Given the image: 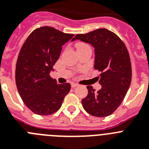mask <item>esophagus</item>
<instances>
[{
    "instance_id": "1",
    "label": "esophagus",
    "mask_w": 149,
    "mask_h": 149,
    "mask_svg": "<svg viewBox=\"0 0 149 149\" xmlns=\"http://www.w3.org/2000/svg\"><path fill=\"white\" fill-rule=\"evenodd\" d=\"M77 86H78V84H74V83L72 84V88H76V87H77Z\"/></svg>"
}]
</instances>
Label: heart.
<instances>
[{
    "label": "heart",
    "mask_w": 149,
    "mask_h": 149,
    "mask_svg": "<svg viewBox=\"0 0 149 149\" xmlns=\"http://www.w3.org/2000/svg\"><path fill=\"white\" fill-rule=\"evenodd\" d=\"M76 48H77V50L78 51V50L81 49H83V48L84 47H87V46H88L87 44L84 43V42H77L75 45Z\"/></svg>",
    "instance_id": "obj_1"
}]
</instances>
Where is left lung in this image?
Wrapping results in <instances>:
<instances>
[{
  "label": "left lung",
  "instance_id": "8db88e82",
  "mask_svg": "<svg viewBox=\"0 0 149 149\" xmlns=\"http://www.w3.org/2000/svg\"><path fill=\"white\" fill-rule=\"evenodd\" d=\"M76 39L94 46V68L101 72L99 77L101 89L95 91L92 86H87L88 94L82 99V106L92 116H110L121 104L131 84L129 52L121 39L107 29L77 34L72 41Z\"/></svg>",
  "mask_w": 149,
  "mask_h": 149
}]
</instances>
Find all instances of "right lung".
<instances>
[{
  "label": "right lung",
  "instance_id": "right-lung-1",
  "mask_svg": "<svg viewBox=\"0 0 149 149\" xmlns=\"http://www.w3.org/2000/svg\"><path fill=\"white\" fill-rule=\"evenodd\" d=\"M74 36L51 26L33 30L23 43L16 65V84L23 101L34 113L47 116L59 110L69 83L50 77L62 45Z\"/></svg>",
  "mask_w": 149,
  "mask_h": 149
}]
</instances>
